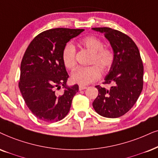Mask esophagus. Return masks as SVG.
<instances>
[{"instance_id": "obj_1", "label": "esophagus", "mask_w": 158, "mask_h": 158, "mask_svg": "<svg viewBox=\"0 0 158 158\" xmlns=\"http://www.w3.org/2000/svg\"><path fill=\"white\" fill-rule=\"evenodd\" d=\"M86 88H87V87H85V86H82V85H79V90H83V89H85Z\"/></svg>"}]
</instances>
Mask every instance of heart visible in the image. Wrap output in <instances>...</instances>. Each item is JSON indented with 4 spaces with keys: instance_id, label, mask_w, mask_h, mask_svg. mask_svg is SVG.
<instances>
[{
    "instance_id": "1",
    "label": "heart",
    "mask_w": 158,
    "mask_h": 158,
    "mask_svg": "<svg viewBox=\"0 0 158 158\" xmlns=\"http://www.w3.org/2000/svg\"><path fill=\"white\" fill-rule=\"evenodd\" d=\"M80 44L93 52L90 63L95 64L86 67H79L73 71L71 81L80 85H87L97 81L101 77V71L105 72L111 69L114 61V53L111 48L103 47V41L99 38L89 35L80 41ZM62 61L65 68L73 69L77 64L76 49L71 42H68L63 48ZM99 67L98 68V67Z\"/></svg>"
}]
</instances>
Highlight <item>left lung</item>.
I'll return each mask as SVG.
<instances>
[{
	"instance_id": "left-lung-1",
	"label": "left lung",
	"mask_w": 158,
	"mask_h": 158,
	"mask_svg": "<svg viewBox=\"0 0 158 158\" xmlns=\"http://www.w3.org/2000/svg\"><path fill=\"white\" fill-rule=\"evenodd\" d=\"M104 34L114 53V61L103 85H97L98 95L93 106L98 114L117 118L126 114L136 103L143 85V65L138 47L128 35L110 27H94Z\"/></svg>"
}]
</instances>
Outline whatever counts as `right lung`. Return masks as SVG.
I'll return each instance as SVG.
<instances>
[{"instance_id":"right-lung-1","label":"right lung","mask_w":158,"mask_h":158,"mask_svg":"<svg viewBox=\"0 0 158 158\" xmlns=\"http://www.w3.org/2000/svg\"><path fill=\"white\" fill-rule=\"evenodd\" d=\"M84 29L54 28L39 33L24 54L20 66L19 88L25 102L40 120L54 123L63 119L79 91L77 85L67 87L69 77L62 61L63 48ZM63 85L61 95L56 89Z\"/></svg>"}]
</instances>
